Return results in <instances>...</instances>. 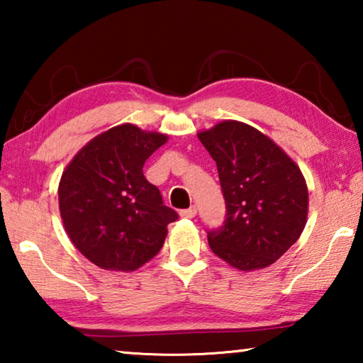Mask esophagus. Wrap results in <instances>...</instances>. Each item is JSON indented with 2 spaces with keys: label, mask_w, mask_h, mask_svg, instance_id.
<instances>
[{
  "label": "esophagus",
  "mask_w": 363,
  "mask_h": 363,
  "mask_svg": "<svg viewBox=\"0 0 363 363\" xmlns=\"http://www.w3.org/2000/svg\"><path fill=\"white\" fill-rule=\"evenodd\" d=\"M179 214H181L182 218H186V219H192L195 214H196V208L195 206H190V208H187V210H182Z\"/></svg>",
  "instance_id": "1"
}]
</instances>
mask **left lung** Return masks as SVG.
<instances>
[{
  "label": "left lung",
  "mask_w": 363,
  "mask_h": 363,
  "mask_svg": "<svg viewBox=\"0 0 363 363\" xmlns=\"http://www.w3.org/2000/svg\"><path fill=\"white\" fill-rule=\"evenodd\" d=\"M218 167L225 219L208 230L213 253L240 270L264 269L296 243L309 194L298 164L256 128L220 121L199 133Z\"/></svg>",
  "instance_id": "left-lung-1"
}]
</instances>
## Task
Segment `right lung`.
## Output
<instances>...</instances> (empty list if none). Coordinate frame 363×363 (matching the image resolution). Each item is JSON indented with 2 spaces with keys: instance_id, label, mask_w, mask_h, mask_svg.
Here are the masks:
<instances>
[{
  "instance_id": "add662e5",
  "label": "right lung",
  "mask_w": 363,
  "mask_h": 363,
  "mask_svg": "<svg viewBox=\"0 0 363 363\" xmlns=\"http://www.w3.org/2000/svg\"><path fill=\"white\" fill-rule=\"evenodd\" d=\"M168 140L120 125L89 140L59 182L60 218L72 243L106 270L130 272L162 250L177 213L145 179V160Z\"/></svg>"
}]
</instances>
